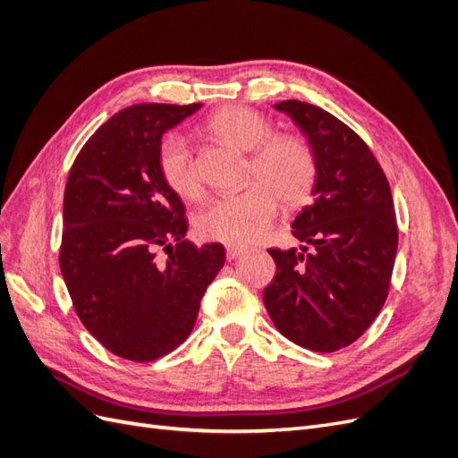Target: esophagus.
<instances>
[{"label": "esophagus", "instance_id": "1", "mask_svg": "<svg viewBox=\"0 0 458 458\" xmlns=\"http://www.w3.org/2000/svg\"><path fill=\"white\" fill-rule=\"evenodd\" d=\"M227 259H237L242 254H246V248L244 246H237V244H227Z\"/></svg>", "mask_w": 458, "mask_h": 458}]
</instances>
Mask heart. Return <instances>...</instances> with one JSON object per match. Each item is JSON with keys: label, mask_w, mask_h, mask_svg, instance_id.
I'll list each match as a JSON object with an SVG mask.
<instances>
[{"label": "heart", "mask_w": 458, "mask_h": 458, "mask_svg": "<svg viewBox=\"0 0 458 458\" xmlns=\"http://www.w3.org/2000/svg\"><path fill=\"white\" fill-rule=\"evenodd\" d=\"M208 130L219 140L250 152L248 175L259 179L239 195L217 197L197 214L195 229L202 239L225 244L258 241L286 206L306 202L317 183L318 160L313 145L294 133L273 135V123L246 106L221 108L208 120ZM158 168L175 195L200 199L202 179L185 135L172 133L160 143Z\"/></svg>", "instance_id": "obj_1"}]
</instances>
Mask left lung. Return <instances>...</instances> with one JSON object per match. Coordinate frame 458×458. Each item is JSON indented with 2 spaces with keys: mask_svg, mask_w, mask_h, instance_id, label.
Segmentation results:
<instances>
[{
  "mask_svg": "<svg viewBox=\"0 0 458 458\" xmlns=\"http://www.w3.org/2000/svg\"><path fill=\"white\" fill-rule=\"evenodd\" d=\"M308 135L318 160L315 200L293 224L301 248L275 250L263 290L275 327L311 352L353 344L390 293L397 221L390 183L369 145L327 110L296 99L275 105Z\"/></svg>",
  "mask_w": 458,
  "mask_h": 458,
  "instance_id": "obj_1",
  "label": "left lung"
}]
</instances>
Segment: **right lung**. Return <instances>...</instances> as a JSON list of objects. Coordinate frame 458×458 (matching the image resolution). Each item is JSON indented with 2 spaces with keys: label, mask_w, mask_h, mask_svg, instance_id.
Here are the masks:
<instances>
[{
  "label": "right lung",
  "mask_w": 458,
  "mask_h": 458,
  "mask_svg": "<svg viewBox=\"0 0 458 458\" xmlns=\"http://www.w3.org/2000/svg\"><path fill=\"white\" fill-rule=\"evenodd\" d=\"M200 106L120 110L81 147L68 174L63 279L80 321L128 361H155L187 340L225 263L221 244L185 241V206L158 168L162 133Z\"/></svg>",
  "instance_id": "1"
}]
</instances>
